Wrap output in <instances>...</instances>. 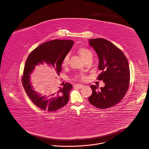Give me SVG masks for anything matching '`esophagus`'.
<instances>
[{
	"label": "esophagus",
	"mask_w": 149,
	"mask_h": 149,
	"mask_svg": "<svg viewBox=\"0 0 149 149\" xmlns=\"http://www.w3.org/2000/svg\"><path fill=\"white\" fill-rule=\"evenodd\" d=\"M74 87L78 88H79V89H81V88H82L84 86H83V85H82V84H75V85H74Z\"/></svg>",
	"instance_id": "esophagus-1"
}]
</instances>
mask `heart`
<instances>
[{"label":"heart","mask_w":149,"mask_h":149,"mask_svg":"<svg viewBox=\"0 0 149 149\" xmlns=\"http://www.w3.org/2000/svg\"><path fill=\"white\" fill-rule=\"evenodd\" d=\"M78 53L79 54V55L80 56V57L86 61L89 59H92V56H93V54L92 51L86 48H84V47H81V48H79V49H78ZM69 58H70V56L69 54H67L63 60L62 62V66L63 68H65L66 67L68 64H69ZM81 79H84V77L83 76L81 77Z\"/></svg>","instance_id":"b5f03b06"}]
</instances>
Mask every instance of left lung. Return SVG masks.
I'll use <instances>...</instances> for the list:
<instances>
[{"instance_id": "1", "label": "left lung", "mask_w": 149, "mask_h": 149, "mask_svg": "<svg viewBox=\"0 0 149 149\" xmlns=\"http://www.w3.org/2000/svg\"><path fill=\"white\" fill-rule=\"evenodd\" d=\"M89 44L98 57V69L102 71L97 79L103 80L105 87L91 85L92 94L89 102L104 109L119 102L129 87L130 71L128 61L120 49L111 42L102 38L89 39Z\"/></svg>"}]
</instances>
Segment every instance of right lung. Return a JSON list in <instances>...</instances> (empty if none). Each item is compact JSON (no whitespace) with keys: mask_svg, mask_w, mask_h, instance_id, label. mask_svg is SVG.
Wrapping results in <instances>:
<instances>
[{"mask_svg":"<svg viewBox=\"0 0 149 149\" xmlns=\"http://www.w3.org/2000/svg\"><path fill=\"white\" fill-rule=\"evenodd\" d=\"M74 44L71 40L55 39L40 44L29 55L25 62L22 85L27 95L37 107L48 112L55 111L66 105L69 93L72 88L68 83H62L61 87L54 88L47 95H42L34 90L30 80V75L36 66L45 64L52 68L59 76L62 63Z\"/></svg>","mask_w":149,"mask_h":149,"instance_id":"right-lung-1","label":"right lung"}]
</instances>
